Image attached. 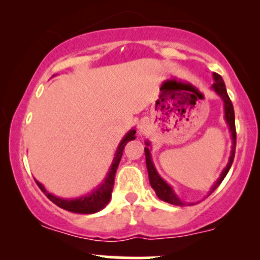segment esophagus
Instances as JSON below:
<instances>
[{
  "instance_id": "esophagus-1",
  "label": "esophagus",
  "mask_w": 260,
  "mask_h": 260,
  "mask_svg": "<svg viewBox=\"0 0 260 260\" xmlns=\"http://www.w3.org/2000/svg\"><path fill=\"white\" fill-rule=\"evenodd\" d=\"M147 129H148V124H147V122L140 121V123H139V132L144 133V132H147Z\"/></svg>"
}]
</instances>
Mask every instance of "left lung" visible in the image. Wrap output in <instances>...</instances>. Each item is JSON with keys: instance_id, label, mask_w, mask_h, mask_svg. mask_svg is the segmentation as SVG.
I'll use <instances>...</instances> for the list:
<instances>
[{"instance_id": "left-lung-1", "label": "left lung", "mask_w": 260, "mask_h": 260, "mask_svg": "<svg viewBox=\"0 0 260 260\" xmlns=\"http://www.w3.org/2000/svg\"><path fill=\"white\" fill-rule=\"evenodd\" d=\"M213 78L215 80L213 85H211V89L221 98L223 101V110H225V121L228 123L230 133H231V138H232V147H231V153H230V157H229V162L226 165V168L222 170L221 175L220 177L217 178V181L214 183V186L210 188L209 190L208 196H210L214 190L216 189L217 187L220 186L223 178L226 177L228 175L230 168H231L232 162H234V157H235V151H236V127H235V111H234V106H232L231 100H230L228 91H226V86L225 83L221 78V76H219L217 73H213ZM145 145L147 147L144 148L145 151V161H147V169H148V175H149V182H150L151 187L156 193V196L159 197V199L161 201L170 203V204H174V205H180V207H183L186 205L187 203L183 202L182 199L175 193L174 188H172L170 184L164 180L161 176L157 174L156 169H155L153 160H151V154H150V142H145ZM207 196V197H208Z\"/></svg>"}]
</instances>
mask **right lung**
I'll list each match as a JSON object with an SVG mask.
<instances>
[{
    "mask_svg": "<svg viewBox=\"0 0 260 260\" xmlns=\"http://www.w3.org/2000/svg\"><path fill=\"white\" fill-rule=\"evenodd\" d=\"M136 129L128 131L126 136L122 138V140L116 149L115 157H113L111 166L109 168V171L104 178V181L98 186L95 189H92L88 194L78 197V198H59V197L53 196L52 193H49L43 184L39 181L37 184L41 190L45 193V196L50 199L52 203L59 208L64 209V210L72 211L77 214H94L98 211L103 210L104 208L109 204L110 199H111V193L113 188V182H115V175L117 171L118 164H120L122 154H123V149L129 140L136 139Z\"/></svg>",
    "mask_w": 260,
    "mask_h": 260,
    "instance_id": "right-lung-1",
    "label": "right lung"
}]
</instances>
